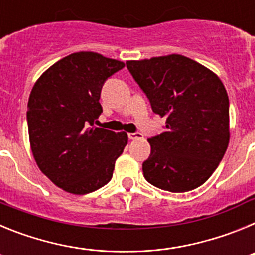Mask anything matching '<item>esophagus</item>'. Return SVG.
Segmentation results:
<instances>
[{
    "label": "esophagus",
    "instance_id": "34e87169",
    "mask_svg": "<svg viewBox=\"0 0 255 255\" xmlns=\"http://www.w3.org/2000/svg\"><path fill=\"white\" fill-rule=\"evenodd\" d=\"M130 140H135V139H143V134L141 132H129L128 134Z\"/></svg>",
    "mask_w": 255,
    "mask_h": 255
}]
</instances>
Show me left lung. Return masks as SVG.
Listing matches in <instances>:
<instances>
[{"label":"left lung","mask_w":255,"mask_h":255,"mask_svg":"<svg viewBox=\"0 0 255 255\" xmlns=\"http://www.w3.org/2000/svg\"><path fill=\"white\" fill-rule=\"evenodd\" d=\"M126 67L148 97L153 112L166 117L164 131L148 139L145 180L171 193L204 184L230 140L229 97L220 78L181 55L128 61Z\"/></svg>","instance_id":"8db88e82"}]
</instances>
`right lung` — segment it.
Listing matches in <instances>:
<instances>
[{"label": "right lung", "instance_id": "1", "mask_svg": "<svg viewBox=\"0 0 255 255\" xmlns=\"http://www.w3.org/2000/svg\"><path fill=\"white\" fill-rule=\"evenodd\" d=\"M124 66L96 52H76L52 65L31 89V152L39 170L67 193L88 194L106 185L128 144L126 132L94 126L103 84Z\"/></svg>", "mask_w": 255, "mask_h": 255}]
</instances>
